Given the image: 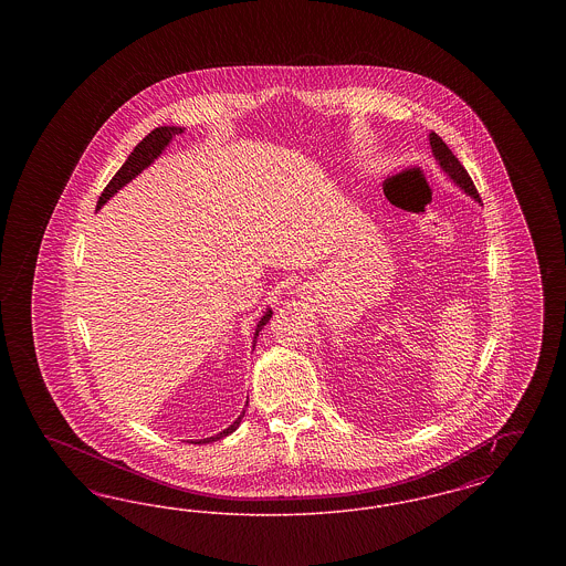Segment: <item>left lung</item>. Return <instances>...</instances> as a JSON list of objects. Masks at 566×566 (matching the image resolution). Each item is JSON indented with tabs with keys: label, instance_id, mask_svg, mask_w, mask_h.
<instances>
[{
	"label": "left lung",
	"instance_id": "8db88e82",
	"mask_svg": "<svg viewBox=\"0 0 566 566\" xmlns=\"http://www.w3.org/2000/svg\"><path fill=\"white\" fill-rule=\"evenodd\" d=\"M429 139H431L434 159L439 161L441 169L450 176V180H454V185L464 190L467 195H471L475 201H482V199H480V192H478L473 180H471V176L467 174V169L462 167V163L458 161L457 157H454V153L448 148V144L437 134L429 135Z\"/></svg>",
	"mask_w": 566,
	"mask_h": 566
}]
</instances>
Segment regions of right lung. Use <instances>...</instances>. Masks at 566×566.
Masks as SVG:
<instances>
[{"mask_svg": "<svg viewBox=\"0 0 566 566\" xmlns=\"http://www.w3.org/2000/svg\"><path fill=\"white\" fill-rule=\"evenodd\" d=\"M182 132H185L182 127H157L155 132H150V134L146 135V137L135 146L134 153L127 157V161L123 163V167L114 174V178L109 180L108 187L104 189L102 197H99V201H97V210L108 201L109 197H112L114 192H118V190L123 189L127 182H132L137 174H142L150 163L155 161V159L161 155L163 150H165V146H167L176 135L182 134ZM271 314H273V312L268 310V312L263 314V318H261L259 324H256V328H254V346H256L259 331H261L265 324L270 323ZM254 346H252V348H254ZM245 405H248V401H245ZM243 413H245V409H243L242 413H240V418H238L229 429L218 432L214 437L199 439V441H195V443H210V441H218V439H222V437L231 434V432L235 431V429L240 427Z\"/></svg>", "mask_w": 566, "mask_h": 566, "instance_id": "1", "label": "right lung"}]
</instances>
